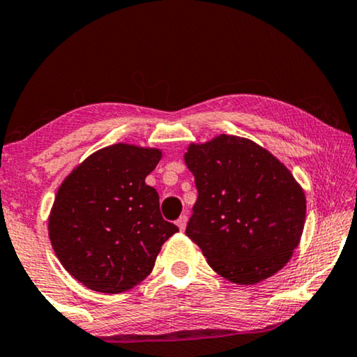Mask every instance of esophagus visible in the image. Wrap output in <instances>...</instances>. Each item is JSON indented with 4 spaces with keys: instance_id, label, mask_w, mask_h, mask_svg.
<instances>
[{
    "instance_id": "1",
    "label": "esophagus",
    "mask_w": 357,
    "mask_h": 357,
    "mask_svg": "<svg viewBox=\"0 0 357 357\" xmlns=\"http://www.w3.org/2000/svg\"><path fill=\"white\" fill-rule=\"evenodd\" d=\"M187 221H188L187 216H180V218L177 219V226H178V229H180V232L185 231V227H187Z\"/></svg>"
}]
</instances>
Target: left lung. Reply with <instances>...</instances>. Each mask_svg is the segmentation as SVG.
<instances>
[{"label":"left lung","mask_w":357,"mask_h":357,"mask_svg":"<svg viewBox=\"0 0 357 357\" xmlns=\"http://www.w3.org/2000/svg\"><path fill=\"white\" fill-rule=\"evenodd\" d=\"M183 158L198 188L187 236L209 266L247 286L280 271L299 245L307 211L304 190L289 169L234 135L192 143Z\"/></svg>","instance_id":"obj_1"}]
</instances>
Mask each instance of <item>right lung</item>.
Instances as JSON below:
<instances>
[{"label": "right lung", "mask_w": 357, "mask_h": 357, "mask_svg": "<svg viewBox=\"0 0 357 357\" xmlns=\"http://www.w3.org/2000/svg\"><path fill=\"white\" fill-rule=\"evenodd\" d=\"M162 158L158 148L116 143L76 165L58 188L48 237L70 275L92 291L119 294L153 271L160 247L178 227L160 216L146 185Z\"/></svg>", "instance_id": "obj_1"}]
</instances>
